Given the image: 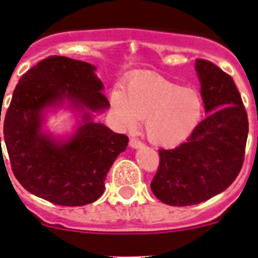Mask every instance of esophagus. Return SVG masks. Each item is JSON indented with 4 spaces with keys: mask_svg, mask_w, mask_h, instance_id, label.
<instances>
[{
    "mask_svg": "<svg viewBox=\"0 0 258 258\" xmlns=\"http://www.w3.org/2000/svg\"><path fill=\"white\" fill-rule=\"evenodd\" d=\"M129 146H131V147H133V149H138V147L143 146V143L141 142L138 138H134V137H132L131 140H129Z\"/></svg>",
    "mask_w": 258,
    "mask_h": 258,
    "instance_id": "34e87169",
    "label": "esophagus"
}]
</instances>
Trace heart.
<instances>
[{
  "label": "heart",
  "mask_w": 258,
  "mask_h": 258,
  "mask_svg": "<svg viewBox=\"0 0 258 258\" xmlns=\"http://www.w3.org/2000/svg\"><path fill=\"white\" fill-rule=\"evenodd\" d=\"M111 106L117 120L127 129L145 120V133L151 143L174 147L197 129L203 116V101L195 89L182 88L157 74H140L116 89Z\"/></svg>",
  "instance_id": "1"
}]
</instances>
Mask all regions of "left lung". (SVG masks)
Here are the masks:
<instances>
[{
    "label": "left lung",
    "mask_w": 258,
    "mask_h": 258,
    "mask_svg": "<svg viewBox=\"0 0 258 258\" xmlns=\"http://www.w3.org/2000/svg\"><path fill=\"white\" fill-rule=\"evenodd\" d=\"M207 116L187 141L160 149L151 190L173 207L199 204L226 190L244 161L248 116L234 80L206 59H197Z\"/></svg>",
    "instance_id": "obj_1"
}]
</instances>
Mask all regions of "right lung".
<instances>
[{
	"instance_id": "obj_1",
	"label": "right lung",
	"mask_w": 258,
	"mask_h": 258,
	"mask_svg": "<svg viewBox=\"0 0 258 258\" xmlns=\"http://www.w3.org/2000/svg\"><path fill=\"white\" fill-rule=\"evenodd\" d=\"M94 70L67 56L42 59L20 77L5 115V145L15 178L27 191L58 206L81 207L99 199L109 168L129 141L92 121L88 112L67 143L40 133L42 108L64 97L81 109L109 106Z\"/></svg>"
}]
</instances>
